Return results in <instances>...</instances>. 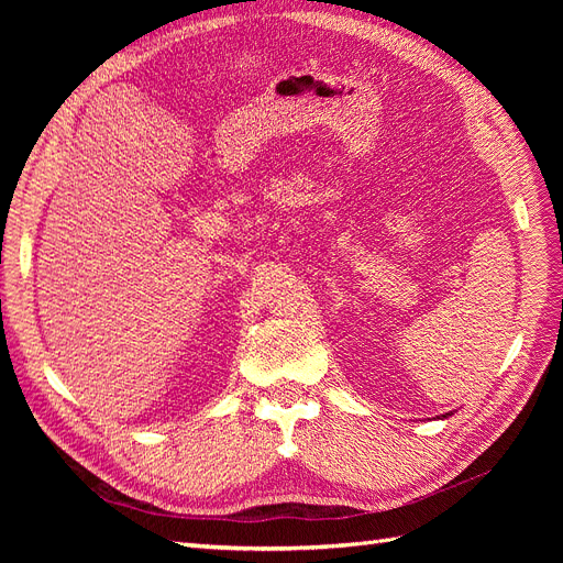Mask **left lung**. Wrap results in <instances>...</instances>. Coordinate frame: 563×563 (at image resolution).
<instances>
[{
    "label": "left lung",
    "instance_id": "obj_1",
    "mask_svg": "<svg viewBox=\"0 0 563 563\" xmlns=\"http://www.w3.org/2000/svg\"><path fill=\"white\" fill-rule=\"evenodd\" d=\"M449 416H451V413H446V416H444V418H449Z\"/></svg>",
    "mask_w": 563,
    "mask_h": 563
}]
</instances>
